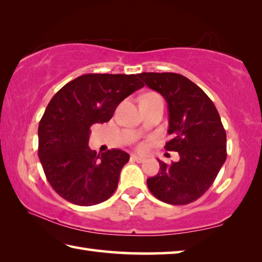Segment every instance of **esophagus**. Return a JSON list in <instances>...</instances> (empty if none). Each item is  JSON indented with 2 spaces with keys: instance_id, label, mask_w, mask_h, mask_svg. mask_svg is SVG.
I'll return each instance as SVG.
<instances>
[{
  "instance_id": "1",
  "label": "esophagus",
  "mask_w": 262,
  "mask_h": 262,
  "mask_svg": "<svg viewBox=\"0 0 262 262\" xmlns=\"http://www.w3.org/2000/svg\"><path fill=\"white\" fill-rule=\"evenodd\" d=\"M132 159L136 161V163H143V161L145 160V158H143V157H140V156H136V155H133Z\"/></svg>"
}]
</instances>
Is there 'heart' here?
Listing matches in <instances>:
<instances>
[{"instance_id": "1", "label": "heart", "mask_w": 262, "mask_h": 262, "mask_svg": "<svg viewBox=\"0 0 262 262\" xmlns=\"http://www.w3.org/2000/svg\"><path fill=\"white\" fill-rule=\"evenodd\" d=\"M147 95H157V94H147ZM145 147H146V143H144V142H143V143H140L139 144V149L140 150H144Z\"/></svg>"}]
</instances>
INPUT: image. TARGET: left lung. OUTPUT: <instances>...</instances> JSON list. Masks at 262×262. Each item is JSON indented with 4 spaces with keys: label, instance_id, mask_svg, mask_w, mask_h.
<instances>
[{
    "label": "left lung",
    "instance_id": "1",
    "mask_svg": "<svg viewBox=\"0 0 262 262\" xmlns=\"http://www.w3.org/2000/svg\"><path fill=\"white\" fill-rule=\"evenodd\" d=\"M168 104L172 136L165 145L179 152L178 163L159 161V173L146 180L159 201L185 205L202 197L215 180L227 158V135L211 98L191 80L178 73L137 74Z\"/></svg>",
    "mask_w": 262,
    "mask_h": 262
}]
</instances>
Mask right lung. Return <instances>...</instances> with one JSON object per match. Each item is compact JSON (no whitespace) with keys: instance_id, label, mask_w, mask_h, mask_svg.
Returning <instances> with one entry per match:
<instances>
[{"instance_id":"add662e5","label":"right lung","mask_w":262,"mask_h":262,"mask_svg":"<svg viewBox=\"0 0 262 262\" xmlns=\"http://www.w3.org/2000/svg\"><path fill=\"white\" fill-rule=\"evenodd\" d=\"M142 87L135 74L89 73L66 83L51 98L39 123L37 155L60 197L92 206L116 191L129 155L112 149L99 156L90 150V127L107 122L119 104Z\"/></svg>"}]
</instances>
